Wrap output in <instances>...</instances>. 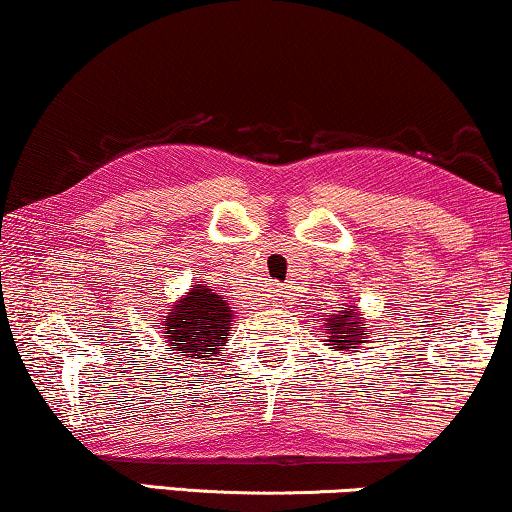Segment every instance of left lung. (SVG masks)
I'll use <instances>...</instances> for the list:
<instances>
[{
    "instance_id": "8db88e82",
    "label": "left lung",
    "mask_w": 512,
    "mask_h": 512,
    "mask_svg": "<svg viewBox=\"0 0 512 512\" xmlns=\"http://www.w3.org/2000/svg\"><path fill=\"white\" fill-rule=\"evenodd\" d=\"M324 331L328 333L324 342L331 345L333 352H354L359 349L361 342H368V324L356 310H349V307H342L338 314H328Z\"/></svg>"
}]
</instances>
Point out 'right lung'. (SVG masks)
Masks as SVG:
<instances>
[{
	"instance_id": "1",
	"label": "right lung",
	"mask_w": 512,
	"mask_h": 512,
	"mask_svg": "<svg viewBox=\"0 0 512 512\" xmlns=\"http://www.w3.org/2000/svg\"><path fill=\"white\" fill-rule=\"evenodd\" d=\"M233 321V310L214 289L195 284L177 305L167 312L163 333L167 352L191 359L212 361L226 347V335Z\"/></svg>"
}]
</instances>
